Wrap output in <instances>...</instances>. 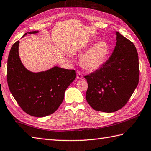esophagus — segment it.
Instances as JSON below:
<instances>
[{"instance_id": "1", "label": "esophagus", "mask_w": 151, "mask_h": 151, "mask_svg": "<svg viewBox=\"0 0 151 151\" xmlns=\"http://www.w3.org/2000/svg\"><path fill=\"white\" fill-rule=\"evenodd\" d=\"M76 78L77 79H82L83 78V75L80 71H78L76 73Z\"/></svg>"}]
</instances>
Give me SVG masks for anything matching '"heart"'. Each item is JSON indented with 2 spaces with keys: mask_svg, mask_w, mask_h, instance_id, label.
Returning a JSON list of instances; mask_svg holds the SVG:
<instances>
[{
  "mask_svg": "<svg viewBox=\"0 0 151 151\" xmlns=\"http://www.w3.org/2000/svg\"><path fill=\"white\" fill-rule=\"evenodd\" d=\"M109 51V48L106 42H98L83 53L80 58V64L87 71H95L106 62Z\"/></svg>",
  "mask_w": 151,
  "mask_h": 151,
  "instance_id": "1",
  "label": "heart"
}]
</instances>
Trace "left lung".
<instances>
[{
  "mask_svg": "<svg viewBox=\"0 0 151 151\" xmlns=\"http://www.w3.org/2000/svg\"><path fill=\"white\" fill-rule=\"evenodd\" d=\"M116 43L109 59L84 77L88 83L86 99L94 110L113 113L127 104L139 82L138 55L135 45L116 32Z\"/></svg>",
  "mask_w": 151,
  "mask_h": 151,
  "instance_id": "8db88e82",
  "label": "left lung"
}]
</instances>
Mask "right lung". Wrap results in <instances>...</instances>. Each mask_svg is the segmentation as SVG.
Here are the masks:
<instances>
[{
  "instance_id": "1",
  "label": "right lung",
  "mask_w": 151,
  "mask_h": 151,
  "mask_svg": "<svg viewBox=\"0 0 151 151\" xmlns=\"http://www.w3.org/2000/svg\"><path fill=\"white\" fill-rule=\"evenodd\" d=\"M19 46V41H17L8 56L7 80L10 92L27 114L35 117L50 115L62 103L66 89L76 78V71L54 66L45 71L31 72L20 60Z\"/></svg>"
}]
</instances>
